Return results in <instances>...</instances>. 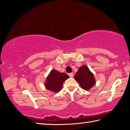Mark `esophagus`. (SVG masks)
<instances>
[{"instance_id":"1","label":"esophagus","mask_w":130,"mask_h":130,"mask_svg":"<svg viewBox=\"0 0 130 130\" xmlns=\"http://www.w3.org/2000/svg\"><path fill=\"white\" fill-rule=\"evenodd\" d=\"M69 76L70 77H73L74 74H73V73H69Z\"/></svg>"}]
</instances>
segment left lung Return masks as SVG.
<instances>
[{
    "mask_svg": "<svg viewBox=\"0 0 130 130\" xmlns=\"http://www.w3.org/2000/svg\"><path fill=\"white\" fill-rule=\"evenodd\" d=\"M74 78L81 87L86 91L89 90L96 84L93 74L90 71L87 65H83L79 68Z\"/></svg>",
    "mask_w": 130,
    "mask_h": 130,
    "instance_id": "8db88e82",
    "label": "left lung"
}]
</instances>
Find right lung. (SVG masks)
<instances>
[{"mask_svg": "<svg viewBox=\"0 0 130 130\" xmlns=\"http://www.w3.org/2000/svg\"><path fill=\"white\" fill-rule=\"evenodd\" d=\"M69 77L65 73H60L56 70H52L47 77L45 84L46 88L54 92H58L62 88L63 83Z\"/></svg>", "mask_w": 130, "mask_h": 130, "instance_id": "1", "label": "right lung"}]
</instances>
